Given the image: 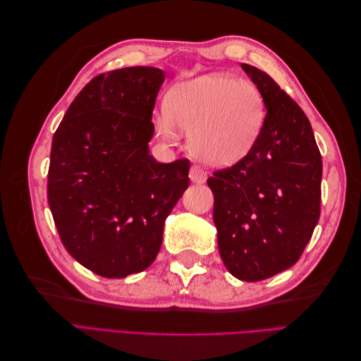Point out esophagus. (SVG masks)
I'll return each mask as SVG.
<instances>
[{
	"label": "esophagus",
	"mask_w": 361,
	"mask_h": 361,
	"mask_svg": "<svg viewBox=\"0 0 361 361\" xmlns=\"http://www.w3.org/2000/svg\"><path fill=\"white\" fill-rule=\"evenodd\" d=\"M190 179L194 183H204L207 176H206V173L199 166H192L191 170H190Z\"/></svg>",
	"instance_id": "esophagus-1"
}]
</instances>
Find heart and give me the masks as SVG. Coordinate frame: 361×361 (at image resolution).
I'll use <instances>...</instances> for the list:
<instances>
[{
  "label": "heart",
  "instance_id": "b5f03b06",
  "mask_svg": "<svg viewBox=\"0 0 361 361\" xmlns=\"http://www.w3.org/2000/svg\"><path fill=\"white\" fill-rule=\"evenodd\" d=\"M264 120V96L255 84L211 72L174 85L155 125L169 141L179 138V129L187 130L194 158L211 167H231L255 147Z\"/></svg>",
  "mask_w": 361,
  "mask_h": 361
}]
</instances>
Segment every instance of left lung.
<instances>
[{
	"label": "left lung",
	"mask_w": 361,
	"mask_h": 361,
	"mask_svg": "<svg viewBox=\"0 0 361 361\" xmlns=\"http://www.w3.org/2000/svg\"><path fill=\"white\" fill-rule=\"evenodd\" d=\"M241 68L264 96V126L250 154L207 185L227 271L259 281L297 264L309 244L319 220L322 159L297 102L265 72Z\"/></svg>",
	"instance_id": "8db88e82"
}]
</instances>
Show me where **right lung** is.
I'll list each match as a JSON object with an SVG mask.
<instances>
[{
  "instance_id": "add662e5",
  "label": "right lung",
  "mask_w": 361,
  "mask_h": 361,
  "mask_svg": "<svg viewBox=\"0 0 361 361\" xmlns=\"http://www.w3.org/2000/svg\"><path fill=\"white\" fill-rule=\"evenodd\" d=\"M164 80L150 66L96 76L54 134V221L69 255L97 276L123 279L154 264L166 218L190 185L188 159L161 164L149 150Z\"/></svg>"
}]
</instances>
